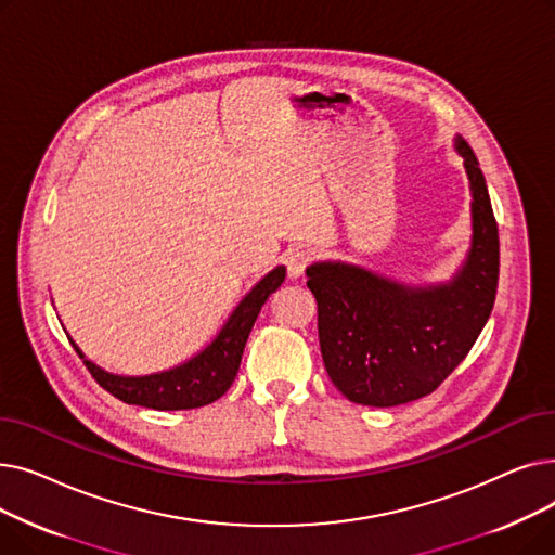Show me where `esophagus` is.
<instances>
[{"mask_svg": "<svg viewBox=\"0 0 555 555\" xmlns=\"http://www.w3.org/2000/svg\"><path fill=\"white\" fill-rule=\"evenodd\" d=\"M285 266L289 279H301L306 268L310 266V254L306 249H289L285 254Z\"/></svg>", "mask_w": 555, "mask_h": 555, "instance_id": "esophagus-1", "label": "esophagus"}]
</instances>
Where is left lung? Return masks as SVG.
Here are the masks:
<instances>
[{"label":"left lung","mask_w":555,"mask_h":555,"mask_svg":"<svg viewBox=\"0 0 555 555\" xmlns=\"http://www.w3.org/2000/svg\"><path fill=\"white\" fill-rule=\"evenodd\" d=\"M454 149L470 182L473 241L450 281L406 285L341 260L306 270L326 371L351 402L396 406L431 393L488 322L500 279L498 222L468 141L454 137Z\"/></svg>","instance_id":"1"}]
</instances>
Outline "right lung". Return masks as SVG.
Instances as JSON below:
<instances>
[{"label":"right lung","mask_w":555,"mask_h":555,"mask_svg":"<svg viewBox=\"0 0 555 555\" xmlns=\"http://www.w3.org/2000/svg\"><path fill=\"white\" fill-rule=\"evenodd\" d=\"M285 281V268L279 266L262 276L249 293L233 308L218 335L202 348L199 353L186 362L157 371L151 375H119L109 373L87 360L80 348L74 344L76 353L96 377V383L128 404H141L149 410L175 412V410H195L214 400H218L231 387L233 377L238 373L247 337L256 317L270 299L272 293Z\"/></svg>","instance_id":"right-lung-1"}]
</instances>
